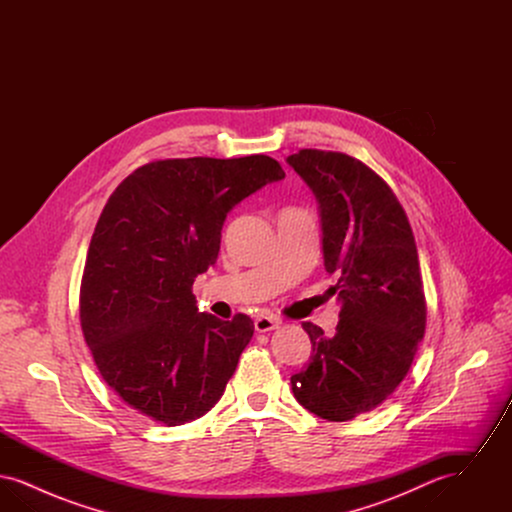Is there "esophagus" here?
<instances>
[{
    "mask_svg": "<svg viewBox=\"0 0 512 512\" xmlns=\"http://www.w3.org/2000/svg\"><path fill=\"white\" fill-rule=\"evenodd\" d=\"M276 328H278V320H276V318H255V330H257L259 334H263V332H270V330H276Z\"/></svg>",
    "mask_w": 512,
    "mask_h": 512,
    "instance_id": "1",
    "label": "esophagus"
}]
</instances>
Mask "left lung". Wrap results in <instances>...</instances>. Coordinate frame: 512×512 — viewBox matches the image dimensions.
<instances>
[{
  "label": "left lung",
  "instance_id": "left-lung-1",
  "mask_svg": "<svg viewBox=\"0 0 512 512\" xmlns=\"http://www.w3.org/2000/svg\"><path fill=\"white\" fill-rule=\"evenodd\" d=\"M317 197L324 268L336 274L340 322L332 336L303 322L311 363L292 376L295 399L330 422L384 403L413 365L426 297L409 219L390 186L359 159L299 149L288 157Z\"/></svg>",
  "mask_w": 512,
  "mask_h": 512
}]
</instances>
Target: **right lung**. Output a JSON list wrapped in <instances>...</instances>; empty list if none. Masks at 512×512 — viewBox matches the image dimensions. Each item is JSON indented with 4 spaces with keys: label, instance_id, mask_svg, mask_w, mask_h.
<instances>
[{
    "label": "right lung",
    "instance_id": "right-lung-1",
    "mask_svg": "<svg viewBox=\"0 0 512 512\" xmlns=\"http://www.w3.org/2000/svg\"><path fill=\"white\" fill-rule=\"evenodd\" d=\"M284 176L267 155L165 159L107 199L82 274L80 326L101 378L136 413L180 426L222 397L253 320L197 313L192 286L217 263L226 215Z\"/></svg>",
    "mask_w": 512,
    "mask_h": 512
}]
</instances>
